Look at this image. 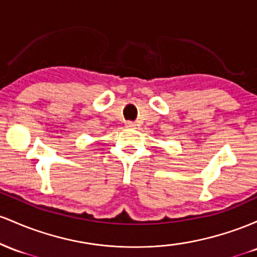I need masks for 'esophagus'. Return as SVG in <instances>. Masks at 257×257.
Returning a JSON list of instances; mask_svg holds the SVG:
<instances>
[{
  "instance_id": "34e87169",
  "label": "esophagus",
  "mask_w": 257,
  "mask_h": 257,
  "mask_svg": "<svg viewBox=\"0 0 257 257\" xmlns=\"http://www.w3.org/2000/svg\"><path fill=\"white\" fill-rule=\"evenodd\" d=\"M125 126H126V127H127V128H134L135 126H136V123L132 122V121H127V122L125 123Z\"/></svg>"
}]
</instances>
